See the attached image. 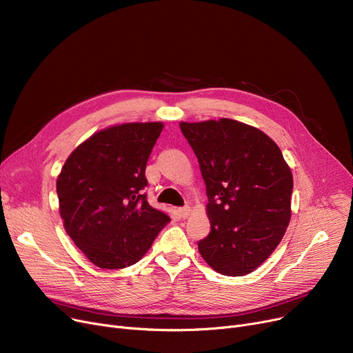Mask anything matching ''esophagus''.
<instances>
[{"instance_id":"obj_1","label":"esophagus","mask_w":353,"mask_h":353,"mask_svg":"<svg viewBox=\"0 0 353 353\" xmlns=\"http://www.w3.org/2000/svg\"><path fill=\"white\" fill-rule=\"evenodd\" d=\"M179 214H180V217H183V219H186L189 214H190V208L189 206H184V208H180L179 209Z\"/></svg>"}]
</instances>
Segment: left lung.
I'll list each match as a JSON object with an SVG mask.
<instances>
[{
  "mask_svg": "<svg viewBox=\"0 0 353 353\" xmlns=\"http://www.w3.org/2000/svg\"><path fill=\"white\" fill-rule=\"evenodd\" d=\"M206 183L210 233L201 257L225 276H245L281 243L290 220L293 177L281 148L230 119L180 123Z\"/></svg>",
  "mask_w": 353,
  "mask_h": 353,
  "instance_id": "8db88e82",
  "label": "left lung"
}]
</instances>
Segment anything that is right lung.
I'll use <instances>...</instances> for the list:
<instances>
[{"instance_id":"right-lung-1","label":"right lung","mask_w":353,"mask_h":353,"mask_svg":"<svg viewBox=\"0 0 353 353\" xmlns=\"http://www.w3.org/2000/svg\"><path fill=\"white\" fill-rule=\"evenodd\" d=\"M161 130V123L108 127L81 143L63 165L57 194L64 229L101 269L139 262L170 221L143 192L145 164Z\"/></svg>"}]
</instances>
